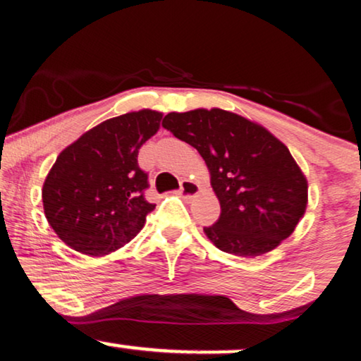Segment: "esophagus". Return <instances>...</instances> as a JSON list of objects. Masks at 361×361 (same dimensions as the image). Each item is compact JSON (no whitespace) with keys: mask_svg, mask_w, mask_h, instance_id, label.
<instances>
[{"mask_svg":"<svg viewBox=\"0 0 361 361\" xmlns=\"http://www.w3.org/2000/svg\"><path fill=\"white\" fill-rule=\"evenodd\" d=\"M201 188L197 183L190 181V180H183L181 186H180V195L185 197V200H192V197L200 195Z\"/></svg>","mask_w":361,"mask_h":361,"instance_id":"obj_1","label":"esophagus"}]
</instances>
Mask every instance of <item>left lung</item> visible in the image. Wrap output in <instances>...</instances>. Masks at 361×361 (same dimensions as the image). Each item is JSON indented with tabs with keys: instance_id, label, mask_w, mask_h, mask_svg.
Masks as SVG:
<instances>
[{
	"instance_id": "1",
	"label": "left lung",
	"mask_w": 361,
	"mask_h": 361,
	"mask_svg": "<svg viewBox=\"0 0 361 361\" xmlns=\"http://www.w3.org/2000/svg\"><path fill=\"white\" fill-rule=\"evenodd\" d=\"M161 126L206 161L221 217L204 233L219 250L253 258L291 235L306 212L307 180L270 130L219 108L169 113Z\"/></svg>"
}]
</instances>
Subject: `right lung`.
I'll use <instances>...</instances> for the list:
<instances>
[{
  "label": "right lung",
  "mask_w": 361,
  "mask_h": 361,
  "mask_svg": "<svg viewBox=\"0 0 361 361\" xmlns=\"http://www.w3.org/2000/svg\"><path fill=\"white\" fill-rule=\"evenodd\" d=\"M164 113L140 109L106 119L60 152L45 176V219L65 245L88 257L129 243L155 204L145 201L139 149L160 129Z\"/></svg>",
  "instance_id": "right-lung-1"
}]
</instances>
